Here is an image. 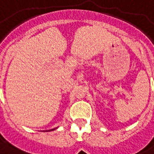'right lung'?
<instances>
[{"label":"right lung","instance_id":"right-lung-1","mask_svg":"<svg viewBox=\"0 0 154 154\" xmlns=\"http://www.w3.org/2000/svg\"><path fill=\"white\" fill-rule=\"evenodd\" d=\"M53 130H54V129H52V130H50V131H53Z\"/></svg>","mask_w":154,"mask_h":154}]
</instances>
